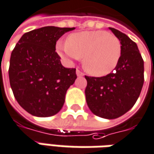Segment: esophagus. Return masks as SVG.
<instances>
[{
  "instance_id": "1",
  "label": "esophagus",
  "mask_w": 154,
  "mask_h": 154,
  "mask_svg": "<svg viewBox=\"0 0 154 154\" xmlns=\"http://www.w3.org/2000/svg\"><path fill=\"white\" fill-rule=\"evenodd\" d=\"M76 73H77V77H83V76H84V73L82 72L80 70L78 69H77V71H76Z\"/></svg>"
}]
</instances>
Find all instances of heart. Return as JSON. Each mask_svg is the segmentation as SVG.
<instances>
[{
	"label": "heart",
	"mask_w": 154,
	"mask_h": 154,
	"mask_svg": "<svg viewBox=\"0 0 154 154\" xmlns=\"http://www.w3.org/2000/svg\"><path fill=\"white\" fill-rule=\"evenodd\" d=\"M57 50L68 60L83 57L85 70L97 77L110 73L122 55V44L117 36L105 31L73 33L67 42H58Z\"/></svg>",
	"instance_id": "heart-1"
}]
</instances>
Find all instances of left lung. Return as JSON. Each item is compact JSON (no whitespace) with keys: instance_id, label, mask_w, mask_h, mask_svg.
<instances>
[{"instance_id":"left-lung-1","label":"left lung","mask_w":154,"mask_h":154,"mask_svg":"<svg viewBox=\"0 0 154 154\" xmlns=\"http://www.w3.org/2000/svg\"><path fill=\"white\" fill-rule=\"evenodd\" d=\"M120 40L122 55L114 71L101 77H88L86 101L93 114L115 119L133 107L144 82V66L137 44L118 30L109 27Z\"/></svg>"}]
</instances>
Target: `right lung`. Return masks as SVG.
I'll return each instance as SVG.
<instances>
[{
    "label": "right lung",
    "mask_w": 154,
    "mask_h": 154,
    "mask_svg": "<svg viewBox=\"0 0 154 154\" xmlns=\"http://www.w3.org/2000/svg\"><path fill=\"white\" fill-rule=\"evenodd\" d=\"M74 27L44 26L25 33L11 55L9 79L17 103L30 114L51 117L62 109L66 91L77 78L62 66L56 43Z\"/></svg>",
    "instance_id": "1"
}]
</instances>
